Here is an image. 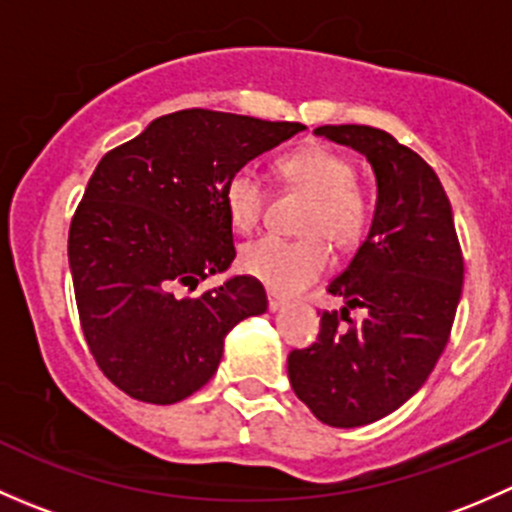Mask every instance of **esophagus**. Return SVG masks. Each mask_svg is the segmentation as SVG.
Masks as SVG:
<instances>
[{"label":"esophagus","mask_w":512,"mask_h":512,"mask_svg":"<svg viewBox=\"0 0 512 512\" xmlns=\"http://www.w3.org/2000/svg\"><path fill=\"white\" fill-rule=\"evenodd\" d=\"M287 304L285 297H280V294L275 292H267V307H270V312H277V309H282Z\"/></svg>","instance_id":"esophagus-1"}]
</instances>
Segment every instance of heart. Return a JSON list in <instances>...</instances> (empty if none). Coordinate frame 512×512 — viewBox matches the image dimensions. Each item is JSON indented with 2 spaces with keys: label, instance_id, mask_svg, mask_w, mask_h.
<instances>
[{
  "label": "heart",
  "instance_id": "heart-1",
  "mask_svg": "<svg viewBox=\"0 0 512 512\" xmlns=\"http://www.w3.org/2000/svg\"><path fill=\"white\" fill-rule=\"evenodd\" d=\"M280 175L287 185L312 195L302 220L304 237L282 240L265 235L240 250V267L280 294L302 292L327 272L332 262L324 236L337 247H352L369 223V205L356 190V168L342 153L327 146H307L280 160ZM265 208V185L252 170L242 168L227 180L225 210L235 230L250 232L260 223Z\"/></svg>",
  "mask_w": 512,
  "mask_h": 512
}]
</instances>
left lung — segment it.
<instances>
[{
  "label": "left lung",
  "instance_id": "obj_1",
  "mask_svg": "<svg viewBox=\"0 0 512 512\" xmlns=\"http://www.w3.org/2000/svg\"><path fill=\"white\" fill-rule=\"evenodd\" d=\"M369 160L376 208L366 240L329 292L317 344L287 359L289 384L322 423L356 428L411 399L443 354L463 289V255L441 180L411 148L371 126H319ZM365 309L354 323L348 309ZM348 322L344 328L341 319Z\"/></svg>",
  "mask_w": 512,
  "mask_h": 512
}]
</instances>
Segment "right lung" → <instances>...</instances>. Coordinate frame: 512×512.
<instances>
[{"label": "right lung", "instance_id": "right-lung-1", "mask_svg": "<svg viewBox=\"0 0 512 512\" xmlns=\"http://www.w3.org/2000/svg\"><path fill=\"white\" fill-rule=\"evenodd\" d=\"M302 123L188 108L113 148L91 175L69 230V267L86 344L128 396L175 404L208 384L225 337L267 312L247 275L195 287L235 260L225 185Z\"/></svg>", "mask_w": 512, "mask_h": 512}]
</instances>
